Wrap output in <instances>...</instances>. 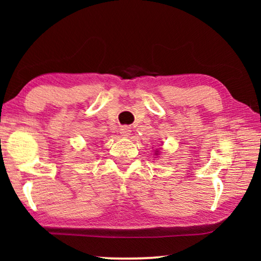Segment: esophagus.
Listing matches in <instances>:
<instances>
[{
    "label": "esophagus",
    "mask_w": 261,
    "mask_h": 261,
    "mask_svg": "<svg viewBox=\"0 0 261 261\" xmlns=\"http://www.w3.org/2000/svg\"><path fill=\"white\" fill-rule=\"evenodd\" d=\"M130 127H128V126H122L120 128V134L122 135V137H124V138H127L128 135L130 134Z\"/></svg>",
    "instance_id": "obj_1"
}]
</instances>
